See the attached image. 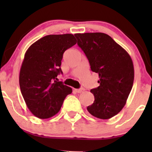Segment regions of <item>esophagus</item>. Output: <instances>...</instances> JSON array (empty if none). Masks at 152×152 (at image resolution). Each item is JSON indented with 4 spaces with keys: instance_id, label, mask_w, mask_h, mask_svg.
Returning <instances> with one entry per match:
<instances>
[{
    "instance_id": "34e87169",
    "label": "esophagus",
    "mask_w": 152,
    "mask_h": 152,
    "mask_svg": "<svg viewBox=\"0 0 152 152\" xmlns=\"http://www.w3.org/2000/svg\"><path fill=\"white\" fill-rule=\"evenodd\" d=\"M83 91H84V88H78V89H75V91H76V93H81V92H83Z\"/></svg>"
}]
</instances>
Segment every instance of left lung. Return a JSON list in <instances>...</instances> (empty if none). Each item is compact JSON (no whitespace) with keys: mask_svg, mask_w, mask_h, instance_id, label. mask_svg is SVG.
Returning <instances> with one entry per match:
<instances>
[{"mask_svg":"<svg viewBox=\"0 0 152 152\" xmlns=\"http://www.w3.org/2000/svg\"><path fill=\"white\" fill-rule=\"evenodd\" d=\"M78 46L84 52L91 69L99 74V86L91 90L94 102L87 107L92 116L109 119L126 104L134 78L129 54L104 33L75 34Z\"/></svg>","mask_w":152,"mask_h":152,"instance_id":"1","label":"left lung"}]
</instances>
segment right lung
Wrapping results in <instances>:
<instances>
[{
    "mask_svg": "<svg viewBox=\"0 0 152 152\" xmlns=\"http://www.w3.org/2000/svg\"><path fill=\"white\" fill-rule=\"evenodd\" d=\"M73 34L48 35L40 38L26 50L19 75L20 91L31 112L39 118H48L58 112L72 88L57 76L66 50L74 46Z\"/></svg>",
    "mask_w": 152,
    "mask_h": 152,
    "instance_id": "1",
    "label": "right lung"
}]
</instances>
